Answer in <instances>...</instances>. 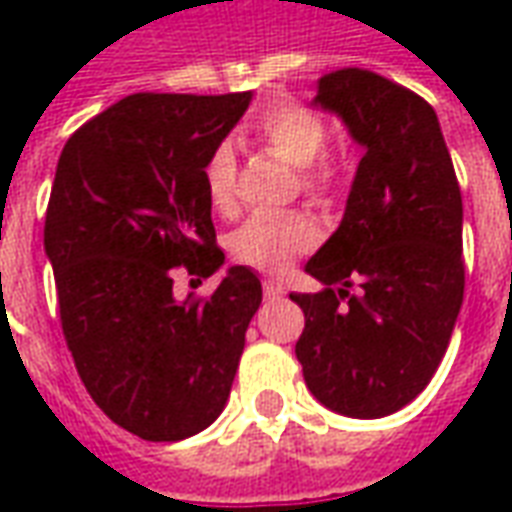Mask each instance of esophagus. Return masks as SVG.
<instances>
[{"instance_id": "1", "label": "esophagus", "mask_w": 512, "mask_h": 512, "mask_svg": "<svg viewBox=\"0 0 512 512\" xmlns=\"http://www.w3.org/2000/svg\"><path fill=\"white\" fill-rule=\"evenodd\" d=\"M263 293H266V299H282V296H285V288H282V282L266 279V282H263Z\"/></svg>"}]
</instances>
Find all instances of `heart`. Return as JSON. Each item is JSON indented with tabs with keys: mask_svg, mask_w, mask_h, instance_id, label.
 Here are the masks:
<instances>
[{
	"mask_svg": "<svg viewBox=\"0 0 512 512\" xmlns=\"http://www.w3.org/2000/svg\"><path fill=\"white\" fill-rule=\"evenodd\" d=\"M255 136L268 153L299 169V186L312 200H326L334 189V169L323 161L329 128L312 109L299 104L271 106L255 123ZM202 183L213 211H235V153L222 142L202 169ZM318 238V227L304 213H257L230 235L235 260L260 271H282L299 252H307Z\"/></svg>",
	"mask_w": 512,
	"mask_h": 512,
	"instance_id": "obj_1",
	"label": "heart"
}]
</instances>
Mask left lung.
<instances>
[{
	"instance_id": "8db88e82",
	"label": "left lung",
	"mask_w": 512,
	"mask_h": 512,
	"mask_svg": "<svg viewBox=\"0 0 512 512\" xmlns=\"http://www.w3.org/2000/svg\"><path fill=\"white\" fill-rule=\"evenodd\" d=\"M310 106L340 117L365 156L343 222L304 266L323 288L290 293L307 321L296 356L318 403L378 419L447 354L463 304L461 189L439 117L406 87L345 68L318 79Z\"/></svg>"
}]
</instances>
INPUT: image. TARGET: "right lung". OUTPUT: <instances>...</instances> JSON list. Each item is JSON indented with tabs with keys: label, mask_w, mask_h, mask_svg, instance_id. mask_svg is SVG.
<instances>
[{
	"label": "right lung",
	"mask_w": 512,
	"mask_h": 512,
	"mask_svg": "<svg viewBox=\"0 0 512 512\" xmlns=\"http://www.w3.org/2000/svg\"><path fill=\"white\" fill-rule=\"evenodd\" d=\"M252 93L128 95L65 142L43 249L65 343L95 406L147 441L200 433L227 406L263 301L230 266L211 299H175L172 271L224 266L202 169Z\"/></svg>",
	"instance_id": "1"
}]
</instances>
